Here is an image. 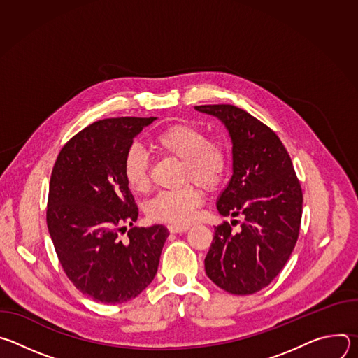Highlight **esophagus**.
<instances>
[{"label": "esophagus", "instance_id": "obj_1", "mask_svg": "<svg viewBox=\"0 0 358 358\" xmlns=\"http://www.w3.org/2000/svg\"><path fill=\"white\" fill-rule=\"evenodd\" d=\"M188 229H189V227H187V225H169V231L171 234H180V232H185Z\"/></svg>", "mask_w": 358, "mask_h": 358}]
</instances>
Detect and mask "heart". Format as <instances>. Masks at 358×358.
I'll list each match as a JSON object with an SVG mask.
<instances>
[{
    "label": "heart",
    "instance_id": "b5f03b06",
    "mask_svg": "<svg viewBox=\"0 0 358 358\" xmlns=\"http://www.w3.org/2000/svg\"><path fill=\"white\" fill-rule=\"evenodd\" d=\"M151 144L163 155L182 162V181H195L207 189L218 188L229 171L227 147L210 140L206 130L181 122L174 123L151 137ZM123 177L134 192H145L150 185V162L143 147L133 144L127 148ZM203 202V191L195 184L178 189L162 191L147 203V215L157 222L184 225L194 220L195 211Z\"/></svg>",
    "mask_w": 358,
    "mask_h": 358
}]
</instances>
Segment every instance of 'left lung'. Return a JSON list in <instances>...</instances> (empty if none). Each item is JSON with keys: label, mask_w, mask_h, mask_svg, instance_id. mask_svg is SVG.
Masks as SVG:
<instances>
[{"label": "left lung", "mask_w": 358, "mask_h": 358, "mask_svg": "<svg viewBox=\"0 0 358 358\" xmlns=\"http://www.w3.org/2000/svg\"><path fill=\"white\" fill-rule=\"evenodd\" d=\"M218 117L232 140L234 174L218 198L224 217H242L241 231L215 227L206 258L208 278L232 294L266 287L283 269L299 238L303 192L287 150L276 133L232 105H202Z\"/></svg>", "instance_id": "obj_1"}]
</instances>
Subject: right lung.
<instances>
[{
  "mask_svg": "<svg viewBox=\"0 0 358 358\" xmlns=\"http://www.w3.org/2000/svg\"><path fill=\"white\" fill-rule=\"evenodd\" d=\"M156 117H110L75 134L59 151L49 182L46 224L58 259L94 301L124 303L155 279L169 229L133 227L138 208L123 177L133 138ZM129 239L120 235L125 225Z\"/></svg>",
  "mask_w": 358,
  "mask_h": 358,
  "instance_id": "1",
  "label": "right lung"
}]
</instances>
